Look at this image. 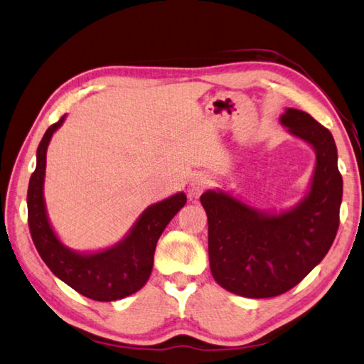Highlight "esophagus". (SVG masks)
Instances as JSON below:
<instances>
[{
    "label": "esophagus",
    "instance_id": "obj_1",
    "mask_svg": "<svg viewBox=\"0 0 364 364\" xmlns=\"http://www.w3.org/2000/svg\"><path fill=\"white\" fill-rule=\"evenodd\" d=\"M206 186H208V180H206L205 176H200L197 178L196 181H192V192H194V194H200Z\"/></svg>",
    "mask_w": 364,
    "mask_h": 364
}]
</instances>
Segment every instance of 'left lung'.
I'll return each instance as SVG.
<instances>
[{
  "instance_id": "8db88e82",
  "label": "left lung",
  "mask_w": 364,
  "mask_h": 364,
  "mask_svg": "<svg viewBox=\"0 0 364 364\" xmlns=\"http://www.w3.org/2000/svg\"><path fill=\"white\" fill-rule=\"evenodd\" d=\"M281 123L317 153L309 196L296 208L268 216L224 192L200 197L211 274L240 296L269 298L294 289L322 262L339 229L343 176L331 132L296 109H287Z\"/></svg>"
}]
</instances>
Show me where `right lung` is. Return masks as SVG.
Segmentation results:
<instances>
[{
	"instance_id": "right-lung-1",
	"label": "right lung",
	"mask_w": 364,
	"mask_h": 364,
	"mask_svg": "<svg viewBox=\"0 0 364 364\" xmlns=\"http://www.w3.org/2000/svg\"><path fill=\"white\" fill-rule=\"evenodd\" d=\"M63 119L64 117L50 126L42 137L38 164L28 184V225L33 243L50 272L78 294L96 301H115L145 286L151 274L154 249L161 233L186 203V196L180 192L149 206L127 238L107 251L82 255L64 247L48 224L42 196L47 146Z\"/></svg>"
}]
</instances>
